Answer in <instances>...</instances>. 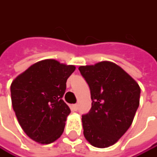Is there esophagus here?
I'll list each match as a JSON object with an SVG mask.
<instances>
[{"label":"esophagus","mask_w":157,"mask_h":157,"mask_svg":"<svg viewBox=\"0 0 157 157\" xmlns=\"http://www.w3.org/2000/svg\"><path fill=\"white\" fill-rule=\"evenodd\" d=\"M72 109H73L74 111H77V110H78V105H77V104L72 105Z\"/></svg>","instance_id":"1"}]
</instances>
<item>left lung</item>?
I'll list each match as a JSON object with an SVG mask.
<instances>
[{"label": "left lung", "instance_id": "8db88e82", "mask_svg": "<svg viewBox=\"0 0 157 157\" xmlns=\"http://www.w3.org/2000/svg\"><path fill=\"white\" fill-rule=\"evenodd\" d=\"M90 90L91 108L82 115L83 135L92 146L114 145L132 125L140 105V88L124 70L112 62L80 67Z\"/></svg>", "mask_w": 157, "mask_h": 157}]
</instances>
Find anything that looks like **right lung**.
Segmentation results:
<instances>
[{
    "mask_svg": "<svg viewBox=\"0 0 157 157\" xmlns=\"http://www.w3.org/2000/svg\"><path fill=\"white\" fill-rule=\"evenodd\" d=\"M75 66L46 59L31 66L12 82L11 101L16 116L33 140L50 144L62 135L71 110L62 98Z\"/></svg>",
    "mask_w": 157,
    "mask_h": 157,
    "instance_id": "1",
    "label": "right lung"
}]
</instances>
